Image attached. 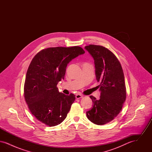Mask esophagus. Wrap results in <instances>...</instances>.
Returning <instances> with one entry per match:
<instances>
[{
	"instance_id": "1",
	"label": "esophagus",
	"mask_w": 152,
	"mask_h": 152,
	"mask_svg": "<svg viewBox=\"0 0 152 152\" xmlns=\"http://www.w3.org/2000/svg\"><path fill=\"white\" fill-rule=\"evenodd\" d=\"M83 97V95L81 94H77L76 95V98L77 99H81Z\"/></svg>"
}]
</instances>
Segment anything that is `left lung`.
<instances>
[{
  "label": "left lung",
  "instance_id": "1",
  "mask_svg": "<svg viewBox=\"0 0 152 152\" xmlns=\"http://www.w3.org/2000/svg\"><path fill=\"white\" fill-rule=\"evenodd\" d=\"M85 48L94 59L96 77L100 83L98 87L101 91L99 100L90 96L93 107L87 112V118L102 125L112 121L122 109L126 97L124 75L118 58L108 48L94 44Z\"/></svg>",
  "mask_w": 152,
  "mask_h": 152
}]
</instances>
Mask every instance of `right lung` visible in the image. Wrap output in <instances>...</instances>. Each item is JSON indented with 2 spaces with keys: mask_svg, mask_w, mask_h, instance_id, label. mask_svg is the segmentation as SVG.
I'll use <instances>...</instances> for the list:
<instances>
[{
  "mask_svg": "<svg viewBox=\"0 0 152 152\" xmlns=\"http://www.w3.org/2000/svg\"><path fill=\"white\" fill-rule=\"evenodd\" d=\"M85 53L79 46L51 47L39 52L29 64L24 86V95L31 113L49 126L65 120L75 96L58 91V81L64 79L67 64Z\"/></svg>",
  "mask_w": 152,
  "mask_h": 152,
  "instance_id": "obj_1",
  "label": "right lung"
}]
</instances>
